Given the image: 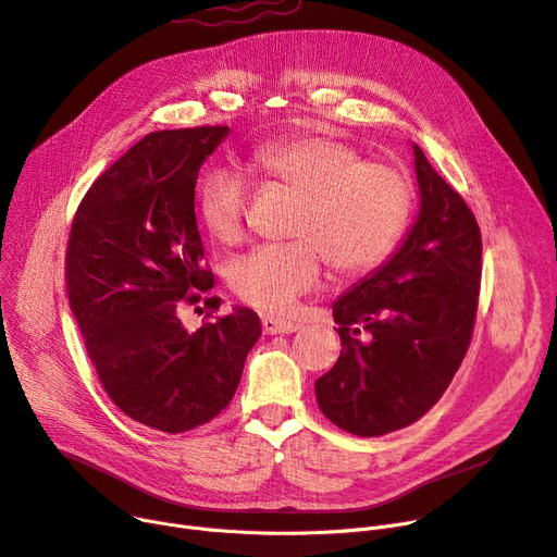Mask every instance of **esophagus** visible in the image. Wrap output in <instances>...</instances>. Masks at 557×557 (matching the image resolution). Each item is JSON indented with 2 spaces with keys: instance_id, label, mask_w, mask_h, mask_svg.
Masks as SVG:
<instances>
[{
  "instance_id": "esophagus-1",
  "label": "esophagus",
  "mask_w": 557,
  "mask_h": 557,
  "mask_svg": "<svg viewBox=\"0 0 557 557\" xmlns=\"http://www.w3.org/2000/svg\"><path fill=\"white\" fill-rule=\"evenodd\" d=\"M261 325L267 334H294L298 330V323H294V320H282V318H273V315L263 318Z\"/></svg>"
}]
</instances>
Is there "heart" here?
<instances>
[{"instance_id":"heart-1","label":"heart","mask_w":557,"mask_h":557,"mask_svg":"<svg viewBox=\"0 0 557 557\" xmlns=\"http://www.w3.org/2000/svg\"><path fill=\"white\" fill-rule=\"evenodd\" d=\"M255 169L269 185L298 194L290 242L259 246L230 269L237 298L263 313H286L332 269L359 275L376 269L399 244L411 216V181L388 162L361 160L352 144L296 135L261 144ZM250 185L239 171L214 169L198 187V219L219 244L246 234Z\"/></svg>"}]
</instances>
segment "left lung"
Listing matches in <instances>:
<instances>
[{
    "instance_id": "obj_1",
    "label": "left lung",
    "mask_w": 557,
    "mask_h": 557,
    "mask_svg": "<svg viewBox=\"0 0 557 557\" xmlns=\"http://www.w3.org/2000/svg\"><path fill=\"white\" fill-rule=\"evenodd\" d=\"M420 216L401 248L334 302L341 357L315 382L323 416L374 437L420 420L472 343L481 230L462 196L416 144Z\"/></svg>"
}]
</instances>
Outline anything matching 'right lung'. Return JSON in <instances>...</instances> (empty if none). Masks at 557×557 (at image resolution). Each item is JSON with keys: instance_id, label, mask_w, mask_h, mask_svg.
Wrapping results in <instances>:
<instances>
[{"instance_id": "1", "label": "right lung", "mask_w": 557, "mask_h": 557, "mask_svg": "<svg viewBox=\"0 0 557 557\" xmlns=\"http://www.w3.org/2000/svg\"><path fill=\"white\" fill-rule=\"evenodd\" d=\"M227 126L158 131L83 196L65 252V286L99 382L131 420L164 433L214 420L234 397L259 315L237 307L187 332L181 307L214 286L196 227L200 164ZM212 313H208L210 318Z\"/></svg>"}]
</instances>
